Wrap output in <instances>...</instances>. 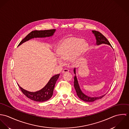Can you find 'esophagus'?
<instances>
[{
  "mask_svg": "<svg viewBox=\"0 0 129 129\" xmlns=\"http://www.w3.org/2000/svg\"><path fill=\"white\" fill-rule=\"evenodd\" d=\"M69 72V71L68 69H64L62 71V73L64 74V73H68Z\"/></svg>",
  "mask_w": 129,
  "mask_h": 129,
  "instance_id": "obj_1",
  "label": "esophagus"
}]
</instances>
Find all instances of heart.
Listing matches in <instances>:
<instances>
[{
  "label": "heart",
  "mask_w": 129,
  "mask_h": 129,
  "mask_svg": "<svg viewBox=\"0 0 129 129\" xmlns=\"http://www.w3.org/2000/svg\"><path fill=\"white\" fill-rule=\"evenodd\" d=\"M88 44L81 38L71 37L64 39L58 46L57 52L62 63L70 60L74 66L78 64L86 51Z\"/></svg>",
  "instance_id": "1"
}]
</instances>
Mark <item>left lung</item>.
<instances>
[{"label":"left lung","instance_id":"1","mask_svg":"<svg viewBox=\"0 0 129 129\" xmlns=\"http://www.w3.org/2000/svg\"><path fill=\"white\" fill-rule=\"evenodd\" d=\"M93 33L94 34L95 36L96 37V44L97 45L102 44H107L109 45H111L110 42L108 41V40L107 39V38L105 37L104 35H103L100 32L95 31V30H92ZM74 73L75 74V69H74ZM74 86L75 89V91L77 93V96L78 97L81 99L82 100L85 101V102H93L94 101H96L98 99L102 98L103 97H104L105 95H102L100 97H90L89 96H86L84 94H83L81 90H80L79 88V86L76 77V75L74 77Z\"/></svg>","mask_w":129,"mask_h":129}]
</instances>
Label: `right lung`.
<instances>
[{
	"label": "right lung",
	"mask_w": 129,
	"mask_h": 129,
	"mask_svg": "<svg viewBox=\"0 0 129 129\" xmlns=\"http://www.w3.org/2000/svg\"><path fill=\"white\" fill-rule=\"evenodd\" d=\"M55 29L46 30H35L30 32L25 38H24L19 43L18 46L21 45L24 42L29 40L33 38L37 37H50L52 36L55 32ZM59 74L53 76L49 80L47 85L41 90L37 92H31L28 91L19 86L21 91L28 98L37 102H44L50 99L53 94L54 89L55 83L59 77Z\"/></svg>",
	"instance_id": "obj_1"
}]
</instances>
